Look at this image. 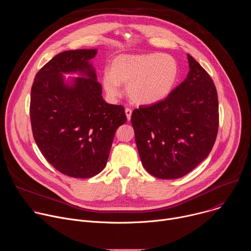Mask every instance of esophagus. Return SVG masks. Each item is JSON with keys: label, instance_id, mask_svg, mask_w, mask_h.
<instances>
[{"label": "esophagus", "instance_id": "34e87169", "mask_svg": "<svg viewBox=\"0 0 251 251\" xmlns=\"http://www.w3.org/2000/svg\"><path fill=\"white\" fill-rule=\"evenodd\" d=\"M125 113H126V116H127V119L128 121L131 119V115H132V110L130 108H126L125 109Z\"/></svg>", "mask_w": 251, "mask_h": 251}]
</instances>
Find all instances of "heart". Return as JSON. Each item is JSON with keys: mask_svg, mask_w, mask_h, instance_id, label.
Masks as SVG:
<instances>
[{"mask_svg": "<svg viewBox=\"0 0 251 251\" xmlns=\"http://www.w3.org/2000/svg\"><path fill=\"white\" fill-rule=\"evenodd\" d=\"M177 75V62L170 54H121L112 60L111 69L104 70L102 84L112 97L120 94V84H126V93L133 103L150 105L170 94Z\"/></svg>", "mask_w": 251, "mask_h": 251, "instance_id": "b5f03b06", "label": "heart"}]
</instances>
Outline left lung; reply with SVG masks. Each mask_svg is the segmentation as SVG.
<instances>
[{"label":"left lung","instance_id":"obj_1","mask_svg":"<svg viewBox=\"0 0 251 251\" xmlns=\"http://www.w3.org/2000/svg\"><path fill=\"white\" fill-rule=\"evenodd\" d=\"M188 60L187 78L164 100L140 106L131 117L142 165L163 180L194 170L208 156L218 135L216 85L192 55Z\"/></svg>","mask_w":251,"mask_h":251}]
</instances>
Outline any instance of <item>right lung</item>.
<instances>
[{
  "label": "right lung",
  "mask_w": 251,
  "mask_h": 251,
  "mask_svg": "<svg viewBox=\"0 0 251 251\" xmlns=\"http://www.w3.org/2000/svg\"><path fill=\"white\" fill-rule=\"evenodd\" d=\"M96 50L56 54L34 77L29 116L35 143L47 161L63 175L87 178L108 160L117 128L127 121L122 105L102 97L93 66ZM83 77L64 82L63 73Z\"/></svg>",
  "instance_id": "1"
}]
</instances>
